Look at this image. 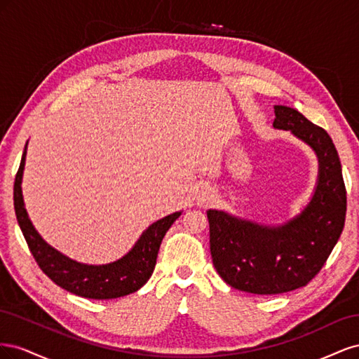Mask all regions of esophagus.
Segmentation results:
<instances>
[{"label":"esophagus","instance_id":"34e87169","mask_svg":"<svg viewBox=\"0 0 359 359\" xmlns=\"http://www.w3.org/2000/svg\"><path fill=\"white\" fill-rule=\"evenodd\" d=\"M211 198H212V193H211V190H208V189H203V190H201V191H199L196 201H198V203L203 205V203H208V202L211 201Z\"/></svg>","mask_w":359,"mask_h":359}]
</instances>
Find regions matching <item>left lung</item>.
<instances>
[{
  "mask_svg": "<svg viewBox=\"0 0 359 359\" xmlns=\"http://www.w3.org/2000/svg\"><path fill=\"white\" fill-rule=\"evenodd\" d=\"M273 126L310 145L319 160L318 186L309 205L280 226H262L208 210L210 248L227 285L255 295H277L306 286L322 269L346 220L341 163L325 130L287 106H274Z\"/></svg>",
  "mask_w": 359,
  "mask_h": 359,
  "instance_id": "left-lung-1",
  "label": "left lung"
}]
</instances>
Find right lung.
I'll list each match as a JSON object with an SVG mask.
<instances>
[{"label": "right lung", "instance_id": "obj_1", "mask_svg": "<svg viewBox=\"0 0 359 359\" xmlns=\"http://www.w3.org/2000/svg\"><path fill=\"white\" fill-rule=\"evenodd\" d=\"M27 145L20 160L13 187L15 212L31 255L37 265L53 283L78 297L90 299H112L126 297L142 287L151 277L156 266L161 240L172 223L181 215V211L163 217L151 224L140 235L137 243L121 259L106 265H85L61 255L55 248L43 241L34 229L24 205L22 173L25 166Z\"/></svg>", "mask_w": 359, "mask_h": 359}]
</instances>
